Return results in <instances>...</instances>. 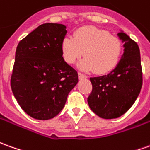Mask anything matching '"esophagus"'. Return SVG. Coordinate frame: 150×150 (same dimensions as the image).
Wrapping results in <instances>:
<instances>
[{
    "label": "esophagus",
    "instance_id": "34e87169",
    "mask_svg": "<svg viewBox=\"0 0 150 150\" xmlns=\"http://www.w3.org/2000/svg\"><path fill=\"white\" fill-rule=\"evenodd\" d=\"M78 75H79V79H85V78H87V76H86V75H83V74H82V73H80V72L78 73Z\"/></svg>",
    "mask_w": 150,
    "mask_h": 150
}]
</instances>
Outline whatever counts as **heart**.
Instances as JSON below:
<instances>
[{
    "instance_id": "obj_1",
    "label": "heart",
    "mask_w": 150,
    "mask_h": 150,
    "mask_svg": "<svg viewBox=\"0 0 150 150\" xmlns=\"http://www.w3.org/2000/svg\"><path fill=\"white\" fill-rule=\"evenodd\" d=\"M62 57L68 64H74L83 56L79 68L104 75L118 65L122 54V41L109 33L93 26L77 28L73 38H63L61 45Z\"/></svg>"
}]
</instances>
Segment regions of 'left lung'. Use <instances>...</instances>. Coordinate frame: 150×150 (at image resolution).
<instances>
[{"instance_id":"8db88e82","label":"left lung","mask_w":150,"mask_h":150,"mask_svg":"<svg viewBox=\"0 0 150 150\" xmlns=\"http://www.w3.org/2000/svg\"><path fill=\"white\" fill-rule=\"evenodd\" d=\"M124 42V53L109 74L90 78L93 89L88 103L104 119L117 118L134 104L142 87V67L138 44L125 33L117 34Z\"/></svg>"}]
</instances>
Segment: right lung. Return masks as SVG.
<instances>
[{
	"mask_svg": "<svg viewBox=\"0 0 150 150\" xmlns=\"http://www.w3.org/2000/svg\"><path fill=\"white\" fill-rule=\"evenodd\" d=\"M66 26L39 25L19 42L11 86L21 108L38 120L55 117L78 83V73L62 57Z\"/></svg>",
	"mask_w": 150,
	"mask_h": 150,
	"instance_id": "add662e5",
	"label": "right lung"
}]
</instances>
